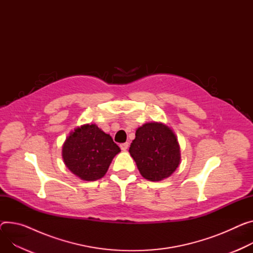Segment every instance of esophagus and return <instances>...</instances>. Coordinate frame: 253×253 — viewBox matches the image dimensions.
Masks as SVG:
<instances>
[{
    "instance_id": "esophagus-1",
    "label": "esophagus",
    "mask_w": 253,
    "mask_h": 253,
    "mask_svg": "<svg viewBox=\"0 0 253 253\" xmlns=\"http://www.w3.org/2000/svg\"><path fill=\"white\" fill-rule=\"evenodd\" d=\"M122 151H126V149L128 148V143H124V144H121L120 145Z\"/></svg>"
}]
</instances>
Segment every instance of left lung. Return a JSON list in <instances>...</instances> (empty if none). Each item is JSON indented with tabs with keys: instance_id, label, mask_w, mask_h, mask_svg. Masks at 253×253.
<instances>
[{
	"instance_id": "obj_1",
	"label": "left lung",
	"mask_w": 253,
	"mask_h": 253,
	"mask_svg": "<svg viewBox=\"0 0 253 253\" xmlns=\"http://www.w3.org/2000/svg\"><path fill=\"white\" fill-rule=\"evenodd\" d=\"M128 152L141 175L150 181L171 176L181 160L175 133L168 126L157 122L138 127Z\"/></svg>"
}]
</instances>
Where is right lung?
<instances>
[{"label":"right lung","instance_id":"add662e5","mask_svg":"<svg viewBox=\"0 0 253 253\" xmlns=\"http://www.w3.org/2000/svg\"><path fill=\"white\" fill-rule=\"evenodd\" d=\"M121 152L108 133L96 125L74 128L67 137L62 156L68 169L85 181L102 178L116 154Z\"/></svg>","mask_w":253,"mask_h":253}]
</instances>
